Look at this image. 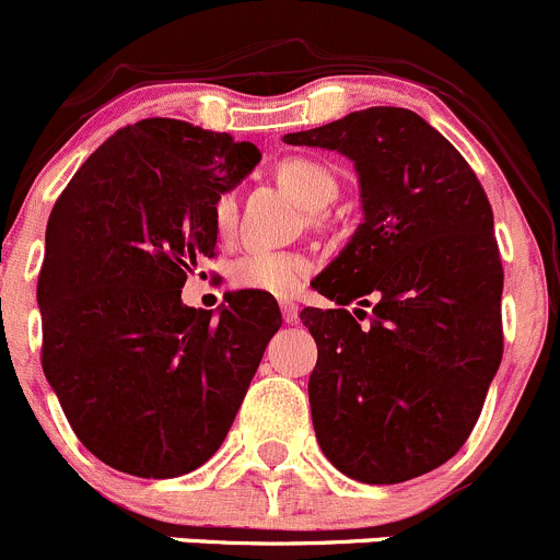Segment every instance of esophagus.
Here are the masks:
<instances>
[{"label": "esophagus", "mask_w": 560, "mask_h": 560, "mask_svg": "<svg viewBox=\"0 0 560 560\" xmlns=\"http://www.w3.org/2000/svg\"><path fill=\"white\" fill-rule=\"evenodd\" d=\"M282 310V318H285V324H296L299 320V307L293 302H282L280 304Z\"/></svg>", "instance_id": "1"}]
</instances>
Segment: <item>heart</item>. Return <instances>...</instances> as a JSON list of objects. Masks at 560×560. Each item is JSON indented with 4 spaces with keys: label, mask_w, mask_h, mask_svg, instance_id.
Segmentation results:
<instances>
[{
    "label": "heart",
    "mask_w": 560,
    "mask_h": 560,
    "mask_svg": "<svg viewBox=\"0 0 560 560\" xmlns=\"http://www.w3.org/2000/svg\"><path fill=\"white\" fill-rule=\"evenodd\" d=\"M272 174L280 190L288 192L299 207L307 209V223L324 225V209L340 192L337 171L329 163H324V160L293 154V158L280 160ZM212 225L220 240L231 236V231H234L236 198L231 192H223L214 201ZM307 275V258L296 256V253H250V256L236 258L229 267V282L236 291H256L278 299H288L299 293Z\"/></svg>",
    "instance_id": "obj_1"
}]
</instances>
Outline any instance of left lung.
Returning <instances> with one entry per match:
<instances>
[{
    "label": "left lung",
    "mask_w": 560,
    "mask_h": 560,
    "mask_svg": "<svg viewBox=\"0 0 560 560\" xmlns=\"http://www.w3.org/2000/svg\"><path fill=\"white\" fill-rule=\"evenodd\" d=\"M293 147L346 154L364 220L315 278L331 310L304 307L318 346L315 439L337 470L397 485L444 466L479 419L503 353V269L492 209L460 152L408 108L375 105ZM363 319L359 325L345 307Z\"/></svg>",
    "instance_id": "8db88e82"
}]
</instances>
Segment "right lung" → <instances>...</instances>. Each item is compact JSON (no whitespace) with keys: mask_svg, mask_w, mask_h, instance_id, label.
Instances as JSON below:
<instances>
[{"mask_svg":"<svg viewBox=\"0 0 560 560\" xmlns=\"http://www.w3.org/2000/svg\"><path fill=\"white\" fill-rule=\"evenodd\" d=\"M258 160L229 132L141 119L97 147L54 203L37 280L43 373L105 466L171 479L229 435L280 307L231 291L214 318L187 307L182 288L214 256V201Z\"/></svg>","mask_w":560,"mask_h":560,"instance_id":"obj_1","label":"right lung"}]
</instances>
